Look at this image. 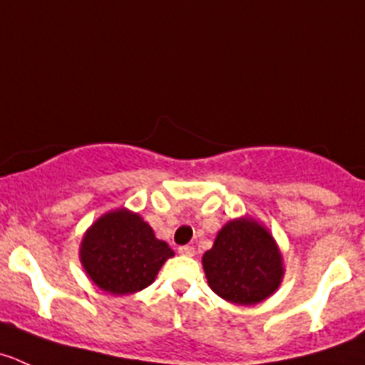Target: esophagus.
<instances>
[{
	"label": "esophagus",
	"instance_id": "1",
	"mask_svg": "<svg viewBox=\"0 0 365 365\" xmlns=\"http://www.w3.org/2000/svg\"><path fill=\"white\" fill-rule=\"evenodd\" d=\"M178 251L182 255H185V257H194V253H196V250H194L192 246H189V244H187V246H180Z\"/></svg>",
	"mask_w": 365,
	"mask_h": 365
}]
</instances>
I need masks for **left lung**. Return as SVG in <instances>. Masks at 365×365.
I'll list each match as a JSON object with an SVG mask.
<instances>
[{"label":"left lung","mask_w":365,"mask_h":365,"mask_svg":"<svg viewBox=\"0 0 365 365\" xmlns=\"http://www.w3.org/2000/svg\"><path fill=\"white\" fill-rule=\"evenodd\" d=\"M203 269L212 291L237 305L264 302L284 277L277 242L253 219L226 222L203 255Z\"/></svg>","instance_id":"8db88e82"}]
</instances>
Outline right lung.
Instances as JSON below:
<instances>
[{
  "mask_svg": "<svg viewBox=\"0 0 365 365\" xmlns=\"http://www.w3.org/2000/svg\"><path fill=\"white\" fill-rule=\"evenodd\" d=\"M175 251L155 237L137 214L108 212L85 233L80 258L91 280L105 292L123 296L153 284L157 272Z\"/></svg>",
  "mask_w": 365,
  "mask_h": 365,
  "instance_id": "1",
  "label": "right lung"
}]
</instances>
